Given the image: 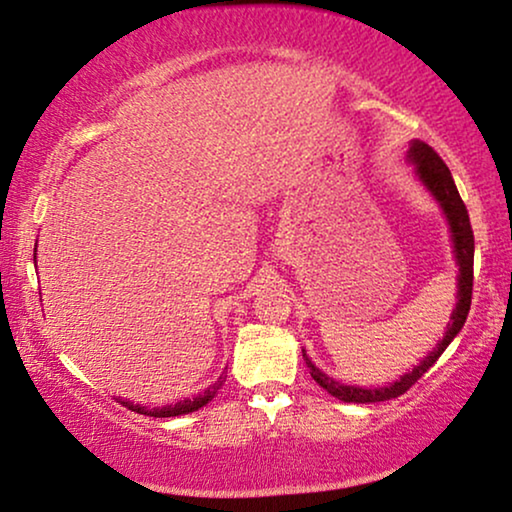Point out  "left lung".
Returning <instances> with one entry per match:
<instances>
[{"mask_svg": "<svg viewBox=\"0 0 512 512\" xmlns=\"http://www.w3.org/2000/svg\"><path fill=\"white\" fill-rule=\"evenodd\" d=\"M408 160L415 165L419 181H422V184L429 188V193L433 195V198L438 200V205L443 207V212L447 216V223H450L454 258H457V265H459L457 307L452 310L450 324H447L443 340L433 347V352L429 356H424V361H419V366L412 368L410 373L401 375V380L391 382L389 387L363 389V387H349V384L335 382L333 377L321 373V370L314 366L310 359H307V354L303 349V359L307 363V368H310L312 380L317 382L319 387H324L328 394L340 398V401H345V403H380V401H391V398H398L401 394H405V391H408L412 384H415L419 377H422L426 370H429L433 363L438 361V356L445 352L447 345L457 338V333L464 328L468 310H471L475 242H473L471 219H468V209L464 205V200H461L457 186H454L450 167L443 163V158H440L429 144L419 142V139H412L410 149H408Z\"/></svg>", "mask_w": 512, "mask_h": 512, "instance_id": "left-lung-1", "label": "left lung"}]
</instances>
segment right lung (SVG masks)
<instances>
[{"mask_svg":"<svg viewBox=\"0 0 512 512\" xmlns=\"http://www.w3.org/2000/svg\"><path fill=\"white\" fill-rule=\"evenodd\" d=\"M223 382H226V375H221L219 380H216V382L212 384V387L205 389V391H202V394H198L195 398H184V401H179V403H174V405H165V408H153V410H149V408H144V405H139V403H130L128 398H116V401L121 403V405H125V408H128V410L137 412V415H149V417H179V415H188V412L200 410L202 405H207V403L214 398L216 391H219V389L223 387Z\"/></svg>","mask_w":512,"mask_h":512,"instance_id":"obj_1","label":"right lung"}]
</instances>
